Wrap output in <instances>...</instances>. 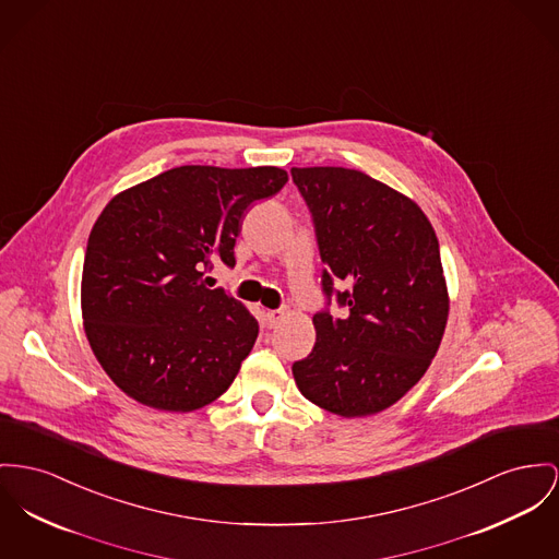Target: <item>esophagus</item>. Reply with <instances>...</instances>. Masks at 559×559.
I'll return each mask as SVG.
<instances>
[{"label":"esophagus","instance_id":"esophagus-1","mask_svg":"<svg viewBox=\"0 0 559 559\" xmlns=\"http://www.w3.org/2000/svg\"><path fill=\"white\" fill-rule=\"evenodd\" d=\"M284 311L282 309H271V311H266L264 313V320H266V329H275L282 320H284Z\"/></svg>","mask_w":559,"mask_h":559}]
</instances>
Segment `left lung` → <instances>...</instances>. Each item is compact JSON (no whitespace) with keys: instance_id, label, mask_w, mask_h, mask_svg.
Returning <instances> with one entry per match:
<instances>
[{"instance_id":"1","label":"left lung","mask_w":559,"mask_h":559,"mask_svg":"<svg viewBox=\"0 0 559 559\" xmlns=\"http://www.w3.org/2000/svg\"><path fill=\"white\" fill-rule=\"evenodd\" d=\"M290 176L324 262L316 345L293 365L298 390L341 417L388 409L421 379L445 333L435 228L405 194L362 171L293 167ZM333 299L344 309L338 319Z\"/></svg>"}]
</instances>
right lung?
I'll use <instances>...</instances> for the list:
<instances>
[{
	"instance_id": "right-lung-1",
	"label": "right lung",
	"mask_w": 559,
	"mask_h": 559,
	"mask_svg": "<svg viewBox=\"0 0 559 559\" xmlns=\"http://www.w3.org/2000/svg\"><path fill=\"white\" fill-rule=\"evenodd\" d=\"M288 182L280 167L185 165L114 197L91 230L82 318L93 354L142 405L194 411L228 390L259 336L257 318L223 288L250 207Z\"/></svg>"
}]
</instances>
